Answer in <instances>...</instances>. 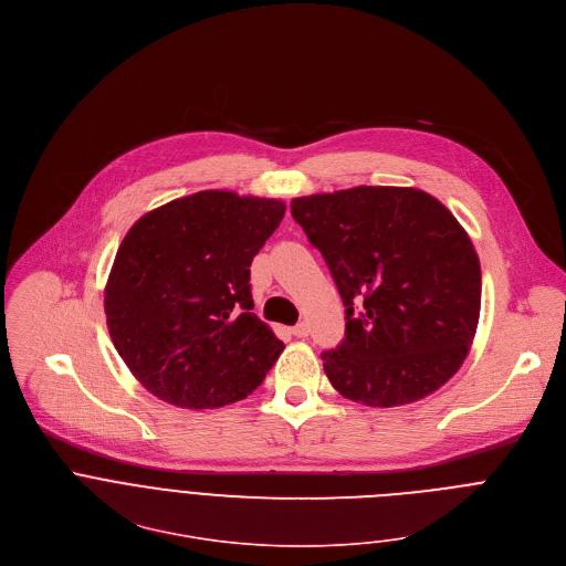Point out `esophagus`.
<instances>
[{"label":"esophagus","mask_w":566,"mask_h":566,"mask_svg":"<svg viewBox=\"0 0 566 566\" xmlns=\"http://www.w3.org/2000/svg\"><path fill=\"white\" fill-rule=\"evenodd\" d=\"M291 333H293L295 337H306V335H308V326H306L304 322H300L297 326H293V328H291Z\"/></svg>","instance_id":"34e87169"}]
</instances>
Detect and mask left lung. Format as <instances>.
I'll list each match as a JSON object with an SVG mask.
<instances>
[{"mask_svg": "<svg viewBox=\"0 0 566 566\" xmlns=\"http://www.w3.org/2000/svg\"><path fill=\"white\" fill-rule=\"evenodd\" d=\"M346 306V337L322 355L333 389L366 407L418 402L467 359L482 302L471 238L411 186H355L291 200Z\"/></svg>", "mask_w": 566, "mask_h": 566, "instance_id": "8db88e82", "label": "left lung"}]
</instances>
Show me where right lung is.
<instances>
[{
  "label": "right lung",
  "mask_w": 566,
  "mask_h": 566,
  "mask_svg": "<svg viewBox=\"0 0 566 566\" xmlns=\"http://www.w3.org/2000/svg\"><path fill=\"white\" fill-rule=\"evenodd\" d=\"M284 211L282 200L200 191L130 227L104 311L117 353L148 394L179 409H218L262 385L284 344L251 313V262Z\"/></svg>",
  "instance_id": "obj_1"
}]
</instances>
